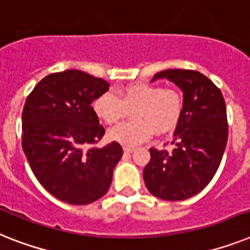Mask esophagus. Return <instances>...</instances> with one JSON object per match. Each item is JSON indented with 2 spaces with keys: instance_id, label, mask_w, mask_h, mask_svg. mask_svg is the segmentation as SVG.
<instances>
[{
  "instance_id": "34e87169",
  "label": "esophagus",
  "mask_w": 250,
  "mask_h": 250,
  "mask_svg": "<svg viewBox=\"0 0 250 250\" xmlns=\"http://www.w3.org/2000/svg\"><path fill=\"white\" fill-rule=\"evenodd\" d=\"M124 152H125V153H131V152H134V148L133 147H124Z\"/></svg>"
}]
</instances>
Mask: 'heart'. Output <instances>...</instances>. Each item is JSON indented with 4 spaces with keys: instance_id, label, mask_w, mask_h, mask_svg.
Returning <instances> with one entry per match:
<instances>
[{
    "instance_id": "b5f03b06",
    "label": "heart",
    "mask_w": 250,
    "mask_h": 250,
    "mask_svg": "<svg viewBox=\"0 0 250 250\" xmlns=\"http://www.w3.org/2000/svg\"><path fill=\"white\" fill-rule=\"evenodd\" d=\"M133 108V121L119 124L108 131L111 140L125 147L142 143L153 131L161 135L174 130L184 112V97L160 84L134 83L120 88L117 96L103 93L93 103L96 115L106 124L120 121Z\"/></svg>"
}]
</instances>
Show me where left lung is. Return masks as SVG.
<instances>
[{
	"label": "left lung",
	"instance_id": "8db88e82",
	"mask_svg": "<svg viewBox=\"0 0 250 250\" xmlns=\"http://www.w3.org/2000/svg\"><path fill=\"white\" fill-rule=\"evenodd\" d=\"M161 78L183 90L184 112L171 142L172 150L149 149L144 183L154 197L184 201L203 190L221 164L229 135L226 104L221 90L199 71L165 70L152 82Z\"/></svg>",
	"mask_w": 250,
	"mask_h": 250
}]
</instances>
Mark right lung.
Returning a JSON list of instances; mask_svg holds the SVG:
<instances>
[{
	"mask_svg": "<svg viewBox=\"0 0 250 250\" xmlns=\"http://www.w3.org/2000/svg\"><path fill=\"white\" fill-rule=\"evenodd\" d=\"M106 80L80 70L43 78L22 110L21 146L37 180L69 204H89L106 194L123 156L117 142L97 148L104 129L92 103L108 90Z\"/></svg>",
	"mask_w": 250,
	"mask_h": 250,
	"instance_id": "right-lung-1",
	"label": "right lung"
}]
</instances>
